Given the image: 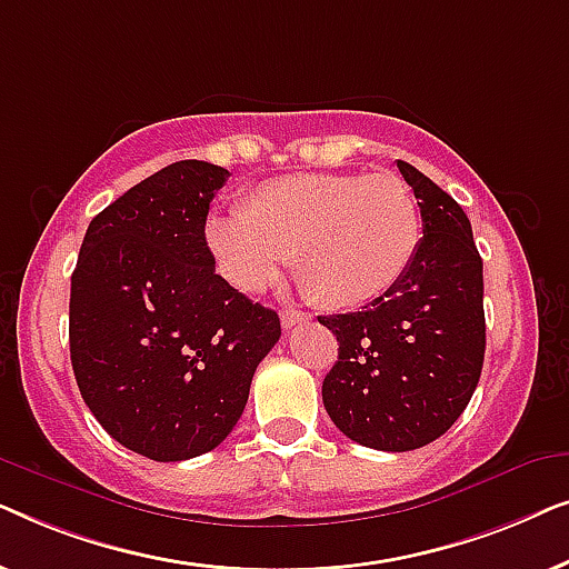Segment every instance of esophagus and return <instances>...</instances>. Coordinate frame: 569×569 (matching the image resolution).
I'll use <instances>...</instances> for the list:
<instances>
[{
  "instance_id": "1",
  "label": "esophagus",
  "mask_w": 569,
  "mask_h": 569,
  "mask_svg": "<svg viewBox=\"0 0 569 569\" xmlns=\"http://www.w3.org/2000/svg\"><path fill=\"white\" fill-rule=\"evenodd\" d=\"M279 321H282L284 329H292L295 323H302L308 321V313H302V310H292V308H284L282 313H279Z\"/></svg>"
}]
</instances>
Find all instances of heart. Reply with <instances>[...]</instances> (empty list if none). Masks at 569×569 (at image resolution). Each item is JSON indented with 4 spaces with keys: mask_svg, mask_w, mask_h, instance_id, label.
I'll list each match as a JSON object with an SVG mask.
<instances>
[{
    "mask_svg": "<svg viewBox=\"0 0 569 569\" xmlns=\"http://www.w3.org/2000/svg\"><path fill=\"white\" fill-rule=\"evenodd\" d=\"M422 220L399 176L295 173L256 186L238 217H214L207 246L240 292H263L295 256V277L321 308L355 310L399 284Z\"/></svg>",
    "mask_w": 569,
    "mask_h": 569,
    "instance_id": "1",
    "label": "heart"
}]
</instances>
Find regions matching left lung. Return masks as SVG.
Returning a JSON list of instances; mask_svg holds the SVG:
<instances>
[{
	"mask_svg": "<svg viewBox=\"0 0 569 569\" xmlns=\"http://www.w3.org/2000/svg\"><path fill=\"white\" fill-rule=\"evenodd\" d=\"M422 212V240L399 284L357 313L318 316L339 341L323 407L365 448H422L471 401L485 365V277L458 201L399 160Z\"/></svg>",
	"mask_w": 569,
	"mask_h": 569,
	"instance_id": "1",
	"label": "left lung"
}]
</instances>
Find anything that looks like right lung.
<instances>
[{
	"instance_id": "right-lung-1",
	"label": "right lung",
	"mask_w": 569,
	"mask_h": 569,
	"mask_svg": "<svg viewBox=\"0 0 569 569\" xmlns=\"http://www.w3.org/2000/svg\"><path fill=\"white\" fill-rule=\"evenodd\" d=\"M228 170L181 160L92 217L69 295V352L92 417L123 448L186 461L243 415L279 316L214 274L204 224Z\"/></svg>"
}]
</instances>
